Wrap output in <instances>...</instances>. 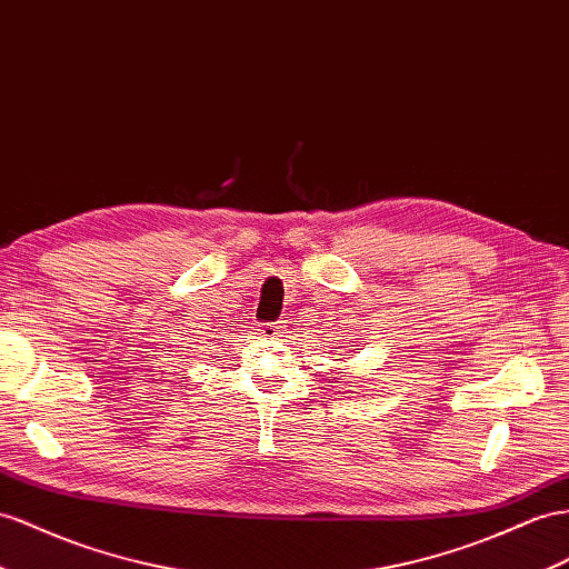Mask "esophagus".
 Masks as SVG:
<instances>
[{"label":"esophagus","instance_id":"1","mask_svg":"<svg viewBox=\"0 0 569 569\" xmlns=\"http://www.w3.org/2000/svg\"><path fill=\"white\" fill-rule=\"evenodd\" d=\"M288 319H283V322H267L261 325V337L267 339H276V341H283V337L288 333Z\"/></svg>","mask_w":569,"mask_h":569}]
</instances>
